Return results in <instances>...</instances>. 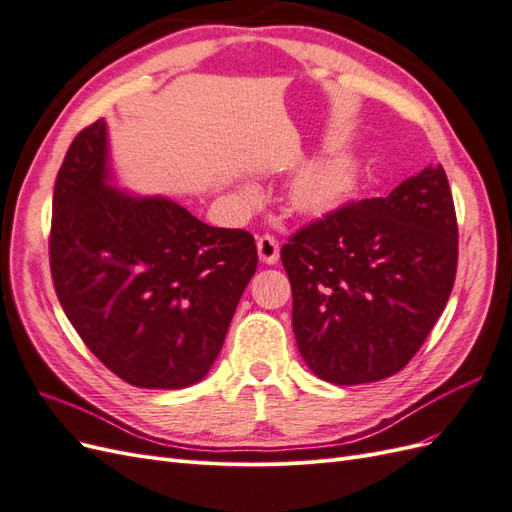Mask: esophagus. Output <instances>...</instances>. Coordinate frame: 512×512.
<instances>
[{
    "label": "esophagus",
    "mask_w": 512,
    "mask_h": 512,
    "mask_svg": "<svg viewBox=\"0 0 512 512\" xmlns=\"http://www.w3.org/2000/svg\"><path fill=\"white\" fill-rule=\"evenodd\" d=\"M256 247H258V258L260 262H265V265H275L277 258H280V243H277V239L271 235L258 237Z\"/></svg>",
    "instance_id": "34e87169"
}]
</instances>
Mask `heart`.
I'll return each mask as SVG.
<instances>
[{"label": "heart", "mask_w": 512, "mask_h": 512, "mask_svg": "<svg viewBox=\"0 0 512 512\" xmlns=\"http://www.w3.org/2000/svg\"><path fill=\"white\" fill-rule=\"evenodd\" d=\"M356 185H359V166L346 153H335L309 162L299 170L290 183L288 200L297 213L320 218L344 207ZM237 194L245 205H256L260 198L258 190L245 183L237 185Z\"/></svg>", "instance_id": "b5f03b06"}]
</instances>
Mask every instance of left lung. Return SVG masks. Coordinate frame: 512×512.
Here are the masks:
<instances>
[{
  "instance_id": "obj_1",
  "label": "left lung",
  "mask_w": 512,
  "mask_h": 512,
  "mask_svg": "<svg viewBox=\"0 0 512 512\" xmlns=\"http://www.w3.org/2000/svg\"><path fill=\"white\" fill-rule=\"evenodd\" d=\"M292 331L320 380L354 386L404 369L455 284L457 220L442 166L384 198L309 224L282 247Z\"/></svg>"
}]
</instances>
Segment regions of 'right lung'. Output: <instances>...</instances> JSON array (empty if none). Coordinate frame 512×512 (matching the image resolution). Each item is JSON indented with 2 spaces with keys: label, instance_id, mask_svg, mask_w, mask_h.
<instances>
[{
  "label": "right lung",
  "instance_id": "obj_1",
  "mask_svg": "<svg viewBox=\"0 0 512 512\" xmlns=\"http://www.w3.org/2000/svg\"><path fill=\"white\" fill-rule=\"evenodd\" d=\"M49 247L59 303L87 348L128 384L164 391L209 374L258 265L250 232L121 188L104 119L59 168Z\"/></svg>",
  "mask_w": 512,
  "mask_h": 512
}]
</instances>
